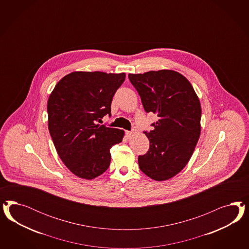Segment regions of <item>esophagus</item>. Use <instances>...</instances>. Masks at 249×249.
Masks as SVG:
<instances>
[{
  "mask_svg": "<svg viewBox=\"0 0 249 249\" xmlns=\"http://www.w3.org/2000/svg\"><path fill=\"white\" fill-rule=\"evenodd\" d=\"M136 133H137V131H136L135 129H133V130H131V131H127V135H128V138L135 135Z\"/></svg>",
  "mask_w": 249,
  "mask_h": 249,
  "instance_id": "esophagus-1",
  "label": "esophagus"
}]
</instances>
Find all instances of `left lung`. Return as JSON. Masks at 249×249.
Here are the masks:
<instances>
[{
	"label": "left lung",
	"instance_id": "obj_1",
	"mask_svg": "<svg viewBox=\"0 0 249 249\" xmlns=\"http://www.w3.org/2000/svg\"><path fill=\"white\" fill-rule=\"evenodd\" d=\"M146 112L157 114L154 128L144 132L150 149L138 158L142 172L155 181H166L188 163L201 133V104L183 75L162 69L128 74Z\"/></svg>",
	"mask_w": 249,
	"mask_h": 249
}]
</instances>
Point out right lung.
<instances>
[{
  "instance_id": "1",
  "label": "right lung",
  "mask_w": 249,
  "mask_h": 249,
  "mask_svg": "<svg viewBox=\"0 0 249 249\" xmlns=\"http://www.w3.org/2000/svg\"><path fill=\"white\" fill-rule=\"evenodd\" d=\"M125 73L75 71L55 85L47 102L48 128L59 157L77 177L92 180L110 164V148L124 131L97 122L111 111Z\"/></svg>"
}]
</instances>
